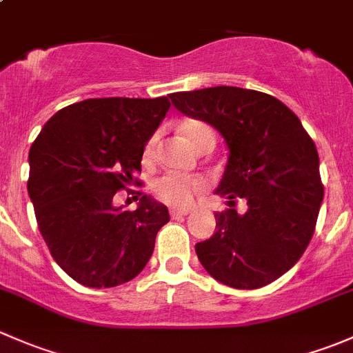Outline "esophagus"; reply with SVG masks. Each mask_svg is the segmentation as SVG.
I'll list each match as a JSON object with an SVG mask.
<instances>
[{"mask_svg":"<svg viewBox=\"0 0 353 353\" xmlns=\"http://www.w3.org/2000/svg\"><path fill=\"white\" fill-rule=\"evenodd\" d=\"M190 212H191L190 208H172L170 210V216H172V219H179V216L188 215Z\"/></svg>","mask_w":353,"mask_h":353,"instance_id":"1","label":"esophagus"}]
</instances>
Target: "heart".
Segmentation results:
<instances>
[{
	"label": "heart",
	"mask_w": 353,
	"mask_h": 353,
	"mask_svg": "<svg viewBox=\"0 0 353 353\" xmlns=\"http://www.w3.org/2000/svg\"><path fill=\"white\" fill-rule=\"evenodd\" d=\"M181 130H183V134L193 147H196L199 141L205 140V138H215V133L212 131V128L208 124L201 123V121H188V123L183 124ZM157 141H159V133H154L148 138L143 152L145 162H152L154 160ZM205 188L206 183L201 177L165 174V176L159 177L154 183V193L160 201L167 203L170 206H177V208H184V206H190L193 203V199Z\"/></svg>",
	"instance_id": "obj_1"
}]
</instances>
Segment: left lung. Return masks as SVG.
I'll return each mask as SVG.
<instances>
[{
	"mask_svg": "<svg viewBox=\"0 0 353 353\" xmlns=\"http://www.w3.org/2000/svg\"><path fill=\"white\" fill-rule=\"evenodd\" d=\"M179 112L212 124L229 148L215 194L244 213H215L216 232L194 245L199 263L234 288L275 282L304 254L323 201L319 157L299 117L279 99L239 87L170 95Z\"/></svg>",
	"mask_w": 353,
	"mask_h": 353,
	"instance_id": "8db88e82",
	"label": "left lung"
}]
</instances>
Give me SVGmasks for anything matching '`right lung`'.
<instances>
[{
    "label": "right lung",
    "instance_id": "add662e5",
    "mask_svg": "<svg viewBox=\"0 0 353 353\" xmlns=\"http://www.w3.org/2000/svg\"><path fill=\"white\" fill-rule=\"evenodd\" d=\"M170 102L157 99H87L58 110L32 143L27 190L52 258L78 283L109 288L147 266L169 210L138 193L134 212L114 206V194L140 184L148 138Z\"/></svg>",
    "mask_w": 353,
    "mask_h": 353
}]
</instances>
